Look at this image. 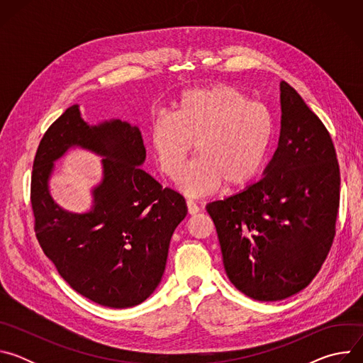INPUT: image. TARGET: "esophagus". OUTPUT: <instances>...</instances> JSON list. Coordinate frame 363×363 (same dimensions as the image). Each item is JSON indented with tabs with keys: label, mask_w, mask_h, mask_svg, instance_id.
I'll return each instance as SVG.
<instances>
[{
	"label": "esophagus",
	"mask_w": 363,
	"mask_h": 363,
	"mask_svg": "<svg viewBox=\"0 0 363 363\" xmlns=\"http://www.w3.org/2000/svg\"><path fill=\"white\" fill-rule=\"evenodd\" d=\"M186 205H188V213L191 214V216H195V214H198L199 211H201V208L199 206L194 202V199H186Z\"/></svg>",
	"instance_id": "obj_1"
}]
</instances>
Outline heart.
Here are the masks:
<instances>
[{
  "label": "heart",
  "mask_w": 363,
  "mask_h": 363,
  "mask_svg": "<svg viewBox=\"0 0 363 363\" xmlns=\"http://www.w3.org/2000/svg\"><path fill=\"white\" fill-rule=\"evenodd\" d=\"M274 119L241 90L217 84L185 91L172 116L152 122L149 140L160 169L177 178L192 150L198 157L179 178L189 195H205L223 182L244 186L260 174L274 140Z\"/></svg>",
  "instance_id": "1"
}]
</instances>
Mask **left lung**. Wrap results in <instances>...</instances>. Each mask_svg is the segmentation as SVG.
I'll return each instance as SVG.
<instances>
[{
  "mask_svg": "<svg viewBox=\"0 0 363 363\" xmlns=\"http://www.w3.org/2000/svg\"><path fill=\"white\" fill-rule=\"evenodd\" d=\"M280 90V140L264 178L206 205L228 279L260 301L290 297L316 277L336 234L340 198L330 133L289 83Z\"/></svg>",
  "mask_w": 363,
  "mask_h": 363,
  "instance_id": "left-lung-1",
  "label": "left lung"
}]
</instances>
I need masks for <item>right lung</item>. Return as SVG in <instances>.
<instances>
[{
	"label": "right lung",
	"instance_id": "right-lung-1",
	"mask_svg": "<svg viewBox=\"0 0 363 363\" xmlns=\"http://www.w3.org/2000/svg\"><path fill=\"white\" fill-rule=\"evenodd\" d=\"M72 145L107 157L86 215L62 211L48 194L52 162ZM145 157L136 126L118 119L89 126L74 105L51 123L34 158L31 206L40 247L73 290L106 307L136 306L158 287L171 237L188 213L181 194L140 169Z\"/></svg>",
	"mask_w": 363,
	"mask_h": 363
}]
</instances>
